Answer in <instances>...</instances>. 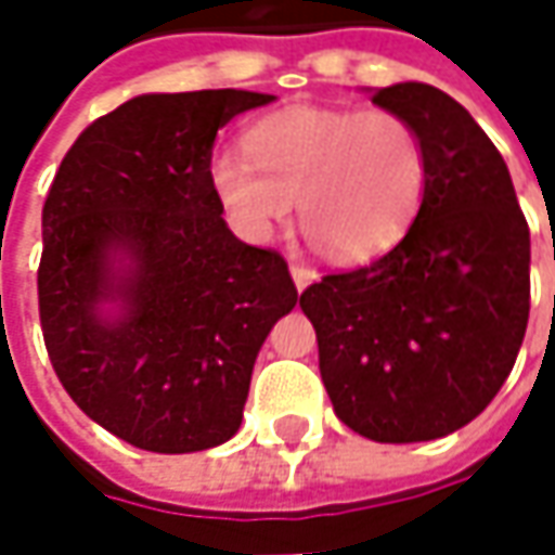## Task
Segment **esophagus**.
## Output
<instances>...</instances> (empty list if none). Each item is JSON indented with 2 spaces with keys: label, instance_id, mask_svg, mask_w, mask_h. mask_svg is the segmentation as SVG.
<instances>
[{
  "label": "esophagus",
  "instance_id": "obj_1",
  "mask_svg": "<svg viewBox=\"0 0 555 555\" xmlns=\"http://www.w3.org/2000/svg\"><path fill=\"white\" fill-rule=\"evenodd\" d=\"M289 274H293V281H296V289H306L318 278V271L309 266H302V262H293L289 266Z\"/></svg>",
  "mask_w": 555,
  "mask_h": 555
}]
</instances>
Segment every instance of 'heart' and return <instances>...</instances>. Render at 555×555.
Wrapping results in <instances>:
<instances>
[{"label": "heart", "instance_id": "b5f03b06", "mask_svg": "<svg viewBox=\"0 0 555 555\" xmlns=\"http://www.w3.org/2000/svg\"><path fill=\"white\" fill-rule=\"evenodd\" d=\"M244 154L209 163L219 201L253 234L299 222L339 262H361L392 246L426 191V147L408 117L389 107L296 104L256 119Z\"/></svg>", "mask_w": 555, "mask_h": 555}]
</instances>
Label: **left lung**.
Returning a JSON list of instances; mask_svg holds the SVG:
<instances>
[{"label":"left lung","mask_w":555,"mask_h":555,"mask_svg":"<svg viewBox=\"0 0 555 555\" xmlns=\"http://www.w3.org/2000/svg\"><path fill=\"white\" fill-rule=\"evenodd\" d=\"M426 147V191L408 234L367 266L302 289L336 416L358 436H448L491 404L531 309V237L501 151L469 111L426 82L373 92Z\"/></svg>","instance_id":"obj_1"}]
</instances>
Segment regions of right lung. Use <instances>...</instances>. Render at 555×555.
Segmentation results:
<instances>
[{
	"label": "right lung",
	"mask_w": 555,
	"mask_h": 555,
	"mask_svg": "<svg viewBox=\"0 0 555 555\" xmlns=\"http://www.w3.org/2000/svg\"><path fill=\"white\" fill-rule=\"evenodd\" d=\"M274 95H139L86 126L42 206L46 352L76 408L141 451L237 433L256 354L299 293L278 249L237 241L209 179L216 132ZM119 251L130 268L109 262ZM101 298H122L101 322Z\"/></svg>",
	"instance_id": "right-lung-1"
}]
</instances>
